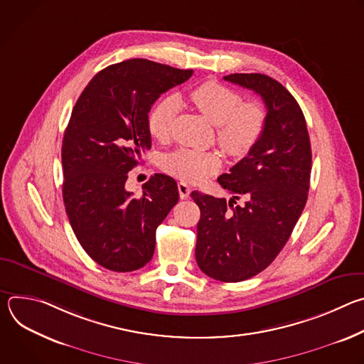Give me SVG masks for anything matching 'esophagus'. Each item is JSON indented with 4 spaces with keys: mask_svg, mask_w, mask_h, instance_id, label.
<instances>
[{
    "mask_svg": "<svg viewBox=\"0 0 364 364\" xmlns=\"http://www.w3.org/2000/svg\"><path fill=\"white\" fill-rule=\"evenodd\" d=\"M178 193H180V198H188V196H190V193H191V188H190V186H187L186 183H183V181H180L178 183Z\"/></svg>",
    "mask_w": 364,
    "mask_h": 364,
    "instance_id": "obj_1",
    "label": "esophagus"
}]
</instances>
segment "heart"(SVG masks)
<instances>
[{"instance_id":"heart-1","label":"heart","mask_w":364,"mask_h":364,"mask_svg":"<svg viewBox=\"0 0 364 364\" xmlns=\"http://www.w3.org/2000/svg\"><path fill=\"white\" fill-rule=\"evenodd\" d=\"M194 107L218 127V141L220 146L233 157L247 154L261 139L267 112L261 103L243 102L233 89L219 82H204L190 92ZM178 99L173 95L157 102L148 115L149 134L160 141L170 136L174 119L178 112ZM222 160L215 152H198L180 148L163 160V168L184 180L197 183L219 170Z\"/></svg>"}]
</instances>
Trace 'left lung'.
I'll use <instances>...</instances> for the list:
<instances>
[{
    "label": "left lung",
    "mask_w": 364,
    "mask_h": 364,
    "mask_svg": "<svg viewBox=\"0 0 364 364\" xmlns=\"http://www.w3.org/2000/svg\"><path fill=\"white\" fill-rule=\"evenodd\" d=\"M228 82L250 89L267 107L265 131L230 173L218 181L230 201L193 191L200 207L196 261L213 279L239 282L268 268L288 242L306 203L313 155L295 97L261 73H233ZM242 196L240 206L235 200Z\"/></svg>",
    "instance_id": "1"
}]
</instances>
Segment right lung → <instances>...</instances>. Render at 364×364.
<instances>
[{
  "label": "right lung",
  "instance_id": "obj_1",
  "mask_svg": "<svg viewBox=\"0 0 364 364\" xmlns=\"http://www.w3.org/2000/svg\"><path fill=\"white\" fill-rule=\"evenodd\" d=\"M191 75L145 59L111 65L93 76L72 111L62 145L65 209L85 252L109 271L131 272L151 261L155 230L178 201L168 176L151 177L138 198L125 183L151 148L154 102Z\"/></svg>",
  "mask_w": 364,
  "mask_h": 364
}]
</instances>
